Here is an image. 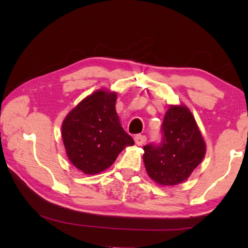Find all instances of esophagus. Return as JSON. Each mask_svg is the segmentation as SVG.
Here are the masks:
<instances>
[{
    "label": "esophagus",
    "mask_w": 248,
    "mask_h": 248,
    "mask_svg": "<svg viewBox=\"0 0 248 248\" xmlns=\"http://www.w3.org/2000/svg\"><path fill=\"white\" fill-rule=\"evenodd\" d=\"M146 141V137L143 136V134H137L136 137H134V142H136V144L138 145H143Z\"/></svg>",
    "instance_id": "1"
}]
</instances>
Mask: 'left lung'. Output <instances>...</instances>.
<instances>
[{
	"mask_svg": "<svg viewBox=\"0 0 248 248\" xmlns=\"http://www.w3.org/2000/svg\"><path fill=\"white\" fill-rule=\"evenodd\" d=\"M143 150V162L150 177L171 186L186 180L200 164L205 144L188 108L170 106L162 124L161 141L146 144Z\"/></svg>",
	"mask_w": 248,
	"mask_h": 248,
	"instance_id": "obj_1",
	"label": "left lung"
}]
</instances>
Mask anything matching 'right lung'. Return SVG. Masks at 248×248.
Returning a JSON list of instances; mask_svg holds the SVG:
<instances>
[{"label": "right lung", "mask_w": 248, "mask_h": 248, "mask_svg": "<svg viewBox=\"0 0 248 248\" xmlns=\"http://www.w3.org/2000/svg\"><path fill=\"white\" fill-rule=\"evenodd\" d=\"M116 93L95 92L83 99L62 124V139L71 163L85 174L108 169L134 141L117 116Z\"/></svg>", "instance_id": "add662e5"}]
</instances>
